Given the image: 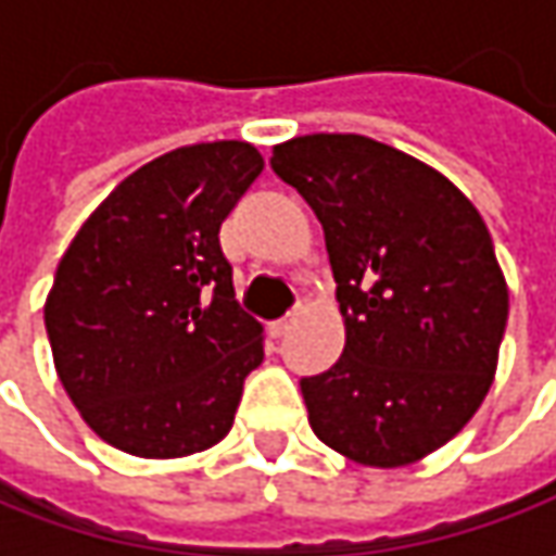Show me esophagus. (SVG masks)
Instances as JSON below:
<instances>
[{"label": "esophagus", "mask_w": 556, "mask_h": 556, "mask_svg": "<svg viewBox=\"0 0 556 556\" xmlns=\"http://www.w3.org/2000/svg\"><path fill=\"white\" fill-rule=\"evenodd\" d=\"M293 321H296V312H290V315H285V318L271 321V325H268V333H271V337H285V333L293 328Z\"/></svg>", "instance_id": "1"}]
</instances>
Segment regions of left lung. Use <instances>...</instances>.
<instances>
[{
	"label": "left lung",
	"mask_w": 556,
	"mask_h": 556,
	"mask_svg": "<svg viewBox=\"0 0 556 556\" xmlns=\"http://www.w3.org/2000/svg\"><path fill=\"white\" fill-rule=\"evenodd\" d=\"M325 228L343 355L300 390L315 437L365 467L442 448L489 393L507 281L477 206L433 166L353 132L271 148Z\"/></svg>",
	"instance_id": "1"
}]
</instances>
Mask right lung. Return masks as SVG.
Masks as SVG:
<instances>
[{"label": "right lung", "instance_id": "right-lung-1", "mask_svg": "<svg viewBox=\"0 0 556 556\" xmlns=\"http://www.w3.org/2000/svg\"><path fill=\"white\" fill-rule=\"evenodd\" d=\"M263 173L250 141L185 144L98 203L46 300L54 371L83 420L136 458H185L231 430L263 325L235 300L219 225Z\"/></svg>", "mask_w": 556, "mask_h": 556}]
</instances>
